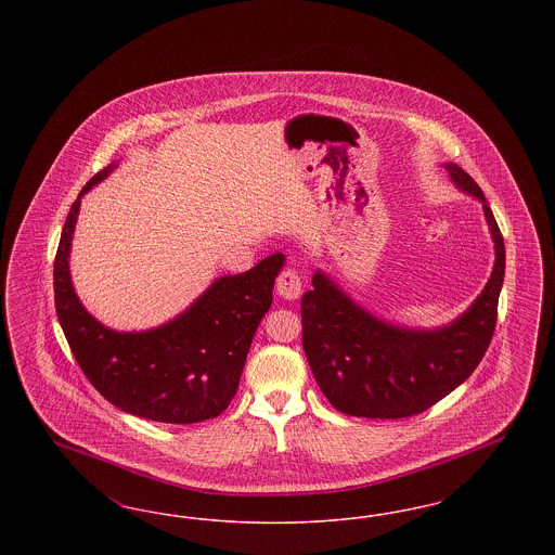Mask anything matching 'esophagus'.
<instances>
[{
    "instance_id": "obj_1",
    "label": "esophagus",
    "mask_w": 555,
    "mask_h": 555,
    "mask_svg": "<svg viewBox=\"0 0 555 555\" xmlns=\"http://www.w3.org/2000/svg\"><path fill=\"white\" fill-rule=\"evenodd\" d=\"M276 293L283 299H297L301 295V276L297 270L287 268L281 272V276L276 279Z\"/></svg>"
}]
</instances>
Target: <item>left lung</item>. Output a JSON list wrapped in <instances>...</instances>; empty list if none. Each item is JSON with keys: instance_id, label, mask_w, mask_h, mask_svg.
I'll use <instances>...</instances> for the list:
<instances>
[{"instance_id": "8db88e82", "label": "left lung", "mask_w": 555, "mask_h": 555, "mask_svg": "<svg viewBox=\"0 0 555 555\" xmlns=\"http://www.w3.org/2000/svg\"><path fill=\"white\" fill-rule=\"evenodd\" d=\"M451 183L482 204L495 243V262L480 295L443 326L412 328L362 308L318 268L301 297L304 351L318 387L333 408L360 418H408L460 387L491 344L505 272V247L485 193L457 164Z\"/></svg>"}]
</instances>
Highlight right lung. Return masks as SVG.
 I'll use <instances>...</instances> for the list:
<instances>
[{
  "mask_svg": "<svg viewBox=\"0 0 555 555\" xmlns=\"http://www.w3.org/2000/svg\"><path fill=\"white\" fill-rule=\"evenodd\" d=\"M118 168L112 162L77 197L53 264L55 312L80 370L118 410L154 423L220 416L237 393L258 324L272 304L285 256L272 254L241 274L218 276L179 317L147 331H114L87 312L70 276L80 199Z\"/></svg>",
  "mask_w": 555,
  "mask_h": 555,
  "instance_id": "obj_1",
  "label": "right lung"
}]
</instances>
